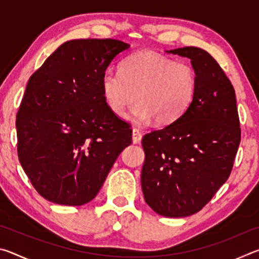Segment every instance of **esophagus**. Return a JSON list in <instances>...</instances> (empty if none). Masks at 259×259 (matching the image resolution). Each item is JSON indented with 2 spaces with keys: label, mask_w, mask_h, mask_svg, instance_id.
Masks as SVG:
<instances>
[{
  "label": "esophagus",
  "mask_w": 259,
  "mask_h": 259,
  "mask_svg": "<svg viewBox=\"0 0 259 259\" xmlns=\"http://www.w3.org/2000/svg\"><path fill=\"white\" fill-rule=\"evenodd\" d=\"M142 140V133L138 129H133V143L139 144Z\"/></svg>",
  "instance_id": "1"
}]
</instances>
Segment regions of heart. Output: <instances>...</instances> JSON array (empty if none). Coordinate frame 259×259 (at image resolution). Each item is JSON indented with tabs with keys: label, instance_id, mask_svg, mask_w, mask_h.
I'll return each mask as SVG.
<instances>
[{
	"label": "heart",
	"instance_id": "b5f03b06",
	"mask_svg": "<svg viewBox=\"0 0 259 259\" xmlns=\"http://www.w3.org/2000/svg\"><path fill=\"white\" fill-rule=\"evenodd\" d=\"M196 91V74L191 65L175 61L153 51L129 56L120 73L106 71L102 76V93L108 108L122 116L137 99L128 116L139 125L155 119L169 124L187 111Z\"/></svg>",
	"mask_w": 259,
	"mask_h": 259
}]
</instances>
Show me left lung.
<instances>
[{
    "label": "left lung",
    "instance_id": "8db88e82",
    "mask_svg": "<svg viewBox=\"0 0 259 259\" xmlns=\"http://www.w3.org/2000/svg\"><path fill=\"white\" fill-rule=\"evenodd\" d=\"M165 52L191 59L196 91L179 119L143 137L140 179L146 203L178 218L200 211L227 181L241 130L235 91L217 61L195 47Z\"/></svg>",
    "mask_w": 259,
    "mask_h": 259
}]
</instances>
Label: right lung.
I'll list each match as a JSON object with an SVG mask.
<instances>
[{"label":"right lung","instance_id":"add662e5","mask_svg":"<svg viewBox=\"0 0 259 259\" xmlns=\"http://www.w3.org/2000/svg\"><path fill=\"white\" fill-rule=\"evenodd\" d=\"M129 48L113 38L67 41L29 77L16 121L18 156L50 202H90L131 144L129 124L114 115L102 93L103 74Z\"/></svg>","mask_w":259,"mask_h":259}]
</instances>
